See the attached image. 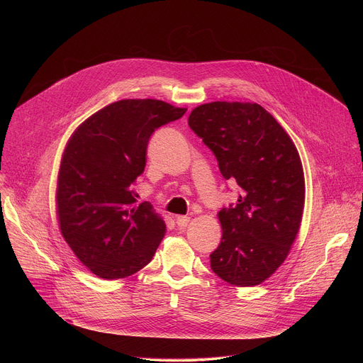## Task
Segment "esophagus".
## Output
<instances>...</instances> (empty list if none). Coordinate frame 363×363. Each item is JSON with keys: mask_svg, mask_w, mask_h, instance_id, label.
Masks as SVG:
<instances>
[{"mask_svg": "<svg viewBox=\"0 0 363 363\" xmlns=\"http://www.w3.org/2000/svg\"><path fill=\"white\" fill-rule=\"evenodd\" d=\"M189 217H186V216H179V217H177V225L179 227V228H185L188 224H189Z\"/></svg>", "mask_w": 363, "mask_h": 363, "instance_id": "34e87169", "label": "esophagus"}]
</instances>
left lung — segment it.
Wrapping results in <instances>:
<instances>
[{
	"label": "left lung",
	"instance_id": "left-lung-1",
	"mask_svg": "<svg viewBox=\"0 0 363 363\" xmlns=\"http://www.w3.org/2000/svg\"><path fill=\"white\" fill-rule=\"evenodd\" d=\"M188 125L235 182V205L218 213L223 238L210 254L224 281L257 286L286 260L298 233L304 177L298 152L279 122L257 103L213 101L195 108Z\"/></svg>",
	"mask_w": 363,
	"mask_h": 363
}]
</instances>
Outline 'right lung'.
Wrapping results in <instances>:
<instances>
[{
    "label": "right lung",
    "instance_id": "add662e5",
    "mask_svg": "<svg viewBox=\"0 0 363 363\" xmlns=\"http://www.w3.org/2000/svg\"><path fill=\"white\" fill-rule=\"evenodd\" d=\"M186 109L155 99H125L83 122L70 138L57 181L60 230L97 277L115 280L143 269L165 234L150 202L138 203L133 184L158 128Z\"/></svg>",
    "mask_w": 363,
    "mask_h": 363
}]
</instances>
